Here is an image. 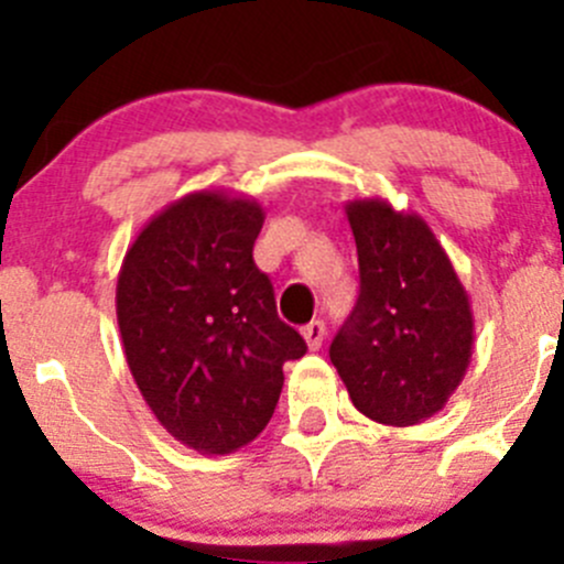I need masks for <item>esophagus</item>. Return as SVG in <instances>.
Returning <instances> with one entry per match:
<instances>
[{
	"mask_svg": "<svg viewBox=\"0 0 564 564\" xmlns=\"http://www.w3.org/2000/svg\"><path fill=\"white\" fill-rule=\"evenodd\" d=\"M324 335H327V327H324L322 318H314V322H308V324H305V327H303V338H305V344H308L311 351L322 349Z\"/></svg>",
	"mask_w": 564,
	"mask_h": 564,
	"instance_id": "1",
	"label": "esophagus"
}]
</instances>
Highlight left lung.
Listing matches in <instances>:
<instances>
[{
    "mask_svg": "<svg viewBox=\"0 0 564 564\" xmlns=\"http://www.w3.org/2000/svg\"><path fill=\"white\" fill-rule=\"evenodd\" d=\"M346 218L360 297L329 344V360L357 412L382 425H417L445 406L469 368V294L420 215L355 198Z\"/></svg>",
    "mask_w": 564,
    "mask_h": 564,
    "instance_id": "obj_1",
    "label": "left lung"
}]
</instances>
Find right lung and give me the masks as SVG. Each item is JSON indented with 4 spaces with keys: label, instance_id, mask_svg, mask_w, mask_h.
<instances>
[{
    "label": "right lung",
    "instance_id": "right-lung-1",
    "mask_svg": "<svg viewBox=\"0 0 564 564\" xmlns=\"http://www.w3.org/2000/svg\"><path fill=\"white\" fill-rule=\"evenodd\" d=\"M264 209L226 191L176 198L139 231L117 278L124 360L158 423L226 456L270 423L283 362L308 351L253 261Z\"/></svg>",
    "mask_w": 564,
    "mask_h": 564
}]
</instances>
